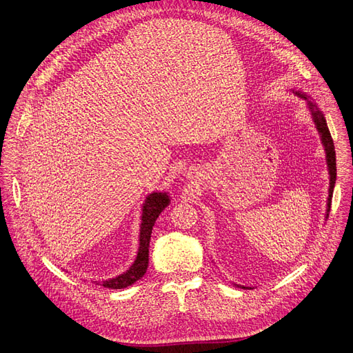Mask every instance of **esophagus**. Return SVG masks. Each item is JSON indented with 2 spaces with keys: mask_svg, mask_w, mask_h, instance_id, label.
Instances as JSON below:
<instances>
[{
  "mask_svg": "<svg viewBox=\"0 0 353 353\" xmlns=\"http://www.w3.org/2000/svg\"><path fill=\"white\" fill-rule=\"evenodd\" d=\"M188 177H191V173H188Z\"/></svg>",
  "mask_w": 353,
  "mask_h": 353,
  "instance_id": "esophagus-1",
  "label": "esophagus"
}]
</instances>
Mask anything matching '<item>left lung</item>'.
Masks as SVG:
<instances>
[{
  "mask_svg": "<svg viewBox=\"0 0 353 353\" xmlns=\"http://www.w3.org/2000/svg\"><path fill=\"white\" fill-rule=\"evenodd\" d=\"M289 92H292L293 94H296L297 97L303 99L306 102V108L312 116V120L314 123V127L320 135V141L323 143L324 152H325V162H327V170H328V179H330V185H328V196H327V205H325V215L324 219L327 221L328 214H330V208H331V198H332V191L335 187V180H336V159H335V146H334V141L331 138L328 125H327V120L325 116L323 113V110L319 108V105L312 99V96H309L307 93H305L303 90H297V89H290ZM234 286L241 288V289H247L250 286H244V285H237L233 282ZM251 289V288H250Z\"/></svg>",
  "mask_w": 353,
  "mask_h": 353,
  "instance_id": "obj_1",
  "label": "left lung"
}]
</instances>
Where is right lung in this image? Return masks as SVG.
<instances>
[{
    "instance_id": "add662e5",
    "label": "right lung",
    "mask_w": 353,
    "mask_h": 353,
    "mask_svg": "<svg viewBox=\"0 0 353 353\" xmlns=\"http://www.w3.org/2000/svg\"><path fill=\"white\" fill-rule=\"evenodd\" d=\"M170 204V195L168 191H152L146 195L141 208V223L138 234V251L134 263L123 274L105 279V281H92L94 285H100L109 289H124L131 286L134 282L141 279L148 268L149 263V241L152 234L154 225L159 218L161 212Z\"/></svg>"
}]
</instances>
